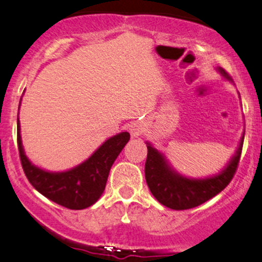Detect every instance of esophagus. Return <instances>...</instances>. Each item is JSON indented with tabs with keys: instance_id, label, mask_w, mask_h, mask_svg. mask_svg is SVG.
I'll return each instance as SVG.
<instances>
[{
	"instance_id": "34e87169",
	"label": "esophagus",
	"mask_w": 262,
	"mask_h": 262,
	"mask_svg": "<svg viewBox=\"0 0 262 262\" xmlns=\"http://www.w3.org/2000/svg\"><path fill=\"white\" fill-rule=\"evenodd\" d=\"M144 132V128L143 125L139 124V123H137V124H133L130 128V134L133 135V137H139L141 135V133Z\"/></svg>"
}]
</instances>
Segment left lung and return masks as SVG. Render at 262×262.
<instances>
[{
	"label": "left lung",
	"mask_w": 262,
	"mask_h": 262,
	"mask_svg": "<svg viewBox=\"0 0 262 262\" xmlns=\"http://www.w3.org/2000/svg\"><path fill=\"white\" fill-rule=\"evenodd\" d=\"M227 80H231L223 68H218ZM245 134V132H244ZM244 134L235 155L227 167L218 175L207 179H187L173 171L165 160L164 155L146 143L148 156L145 162V180L152 196L165 207L176 210L193 208L214 197L229 185L239 165Z\"/></svg>",
	"instance_id": "8db88e82"
}]
</instances>
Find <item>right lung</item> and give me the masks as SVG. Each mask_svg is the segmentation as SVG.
Masks as SVG:
<instances>
[{
	"mask_svg": "<svg viewBox=\"0 0 262 262\" xmlns=\"http://www.w3.org/2000/svg\"><path fill=\"white\" fill-rule=\"evenodd\" d=\"M129 139L130 134L122 132L104 141L79 166L64 172H49L34 166L26 156L20 138L19 119L17 118L18 150L27 179L43 196L69 209H85L97 202L106 187L108 173L114 160Z\"/></svg>",
	"mask_w": 262,
	"mask_h": 262,
	"instance_id": "1",
	"label": "right lung"
}]
</instances>
